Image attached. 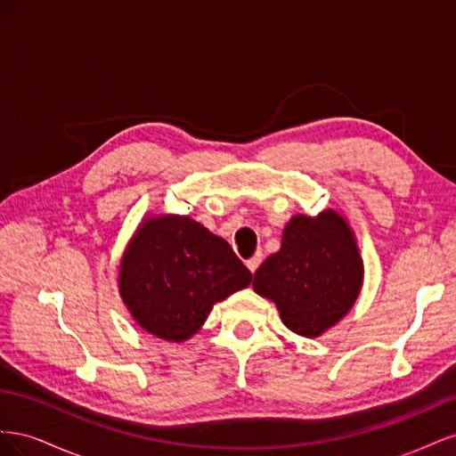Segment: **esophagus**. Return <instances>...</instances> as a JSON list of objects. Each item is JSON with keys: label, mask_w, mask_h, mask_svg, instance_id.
<instances>
[{"label": "esophagus", "mask_w": 456, "mask_h": 456, "mask_svg": "<svg viewBox=\"0 0 456 456\" xmlns=\"http://www.w3.org/2000/svg\"><path fill=\"white\" fill-rule=\"evenodd\" d=\"M260 262H262V253H256L255 256L247 260V268H249L251 272H256V268L260 266Z\"/></svg>", "instance_id": "obj_1"}]
</instances>
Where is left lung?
<instances>
[{
	"label": "left lung",
	"instance_id": "obj_1",
	"mask_svg": "<svg viewBox=\"0 0 456 456\" xmlns=\"http://www.w3.org/2000/svg\"><path fill=\"white\" fill-rule=\"evenodd\" d=\"M363 262L346 220L335 211L297 215L285 226L281 249L255 272L253 287L275 302L281 322L302 337H320L354 306Z\"/></svg>",
	"mask_w": 456,
	"mask_h": 456
}]
</instances>
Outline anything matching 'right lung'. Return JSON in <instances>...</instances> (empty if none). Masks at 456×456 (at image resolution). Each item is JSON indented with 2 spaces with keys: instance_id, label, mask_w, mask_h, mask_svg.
<instances>
[{
  "instance_id": "obj_1",
  "label": "right lung",
  "mask_w": 456,
  "mask_h": 456,
  "mask_svg": "<svg viewBox=\"0 0 456 456\" xmlns=\"http://www.w3.org/2000/svg\"><path fill=\"white\" fill-rule=\"evenodd\" d=\"M251 280L232 247L188 216L148 220L119 268V291L134 320L173 342L198 333L216 302Z\"/></svg>"
}]
</instances>
